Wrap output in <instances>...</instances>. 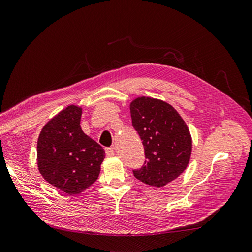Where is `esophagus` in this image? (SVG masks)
Returning <instances> with one entry per match:
<instances>
[{
  "label": "esophagus",
  "mask_w": 252,
  "mask_h": 252,
  "mask_svg": "<svg viewBox=\"0 0 252 252\" xmlns=\"http://www.w3.org/2000/svg\"><path fill=\"white\" fill-rule=\"evenodd\" d=\"M106 155H107V157H112V155H114V149L113 148H107L106 149Z\"/></svg>",
  "instance_id": "esophagus-1"
}]
</instances>
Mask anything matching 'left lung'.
<instances>
[{"label":"left lung","mask_w":252,"mask_h":252,"mask_svg":"<svg viewBox=\"0 0 252 252\" xmlns=\"http://www.w3.org/2000/svg\"><path fill=\"white\" fill-rule=\"evenodd\" d=\"M130 112L146 158L141 170L133 171L134 176L150 186H165L189 163L193 141L189 126L176 109L161 99L135 98L130 102Z\"/></svg>","instance_id":"left-lung-1"}]
</instances>
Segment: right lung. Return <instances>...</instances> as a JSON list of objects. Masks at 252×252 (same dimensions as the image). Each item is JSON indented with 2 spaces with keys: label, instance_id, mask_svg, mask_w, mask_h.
Segmentation results:
<instances>
[{
  "label": "right lung",
  "instance_id": "1",
  "mask_svg": "<svg viewBox=\"0 0 252 252\" xmlns=\"http://www.w3.org/2000/svg\"><path fill=\"white\" fill-rule=\"evenodd\" d=\"M82 108L70 104L43 126L37 140V166L50 185L69 195L80 194L97 181L103 149L84 133Z\"/></svg>",
  "mask_w": 252,
  "mask_h": 252
}]
</instances>
